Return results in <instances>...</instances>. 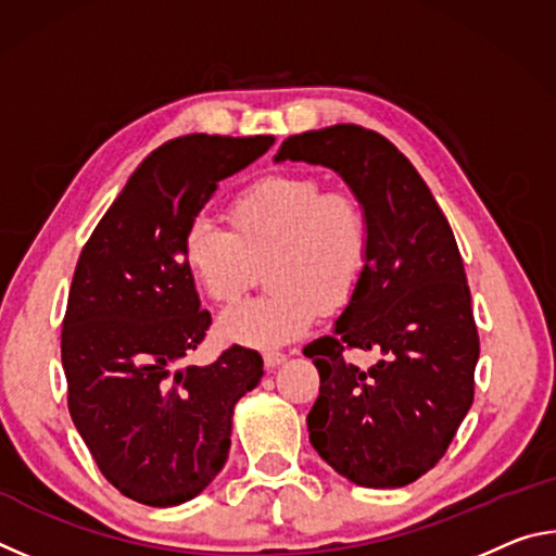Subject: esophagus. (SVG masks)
Listing matches in <instances>:
<instances>
[{
    "label": "esophagus",
    "instance_id": "34e87169",
    "mask_svg": "<svg viewBox=\"0 0 556 556\" xmlns=\"http://www.w3.org/2000/svg\"><path fill=\"white\" fill-rule=\"evenodd\" d=\"M287 361V355L285 353H279V351H267L265 353V365L267 368H279L281 363Z\"/></svg>",
    "mask_w": 556,
    "mask_h": 556
}]
</instances>
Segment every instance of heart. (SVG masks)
Wrapping results in <instances>:
<instances>
[{
  "instance_id": "heart-1",
  "label": "heart",
  "mask_w": 556,
  "mask_h": 556,
  "mask_svg": "<svg viewBox=\"0 0 556 556\" xmlns=\"http://www.w3.org/2000/svg\"><path fill=\"white\" fill-rule=\"evenodd\" d=\"M232 228L211 215L188 225L184 257L205 294L230 304L267 260L269 294L220 318V333L250 348H279L306 333L326 308H341L370 262V223L353 195L326 193L316 178H260L232 201Z\"/></svg>"
}]
</instances>
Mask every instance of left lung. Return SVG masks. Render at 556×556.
I'll use <instances>...</instances> for the list:
<instances>
[{
    "label": "left lung",
    "instance_id": "8db88e82",
    "mask_svg": "<svg viewBox=\"0 0 556 556\" xmlns=\"http://www.w3.org/2000/svg\"><path fill=\"white\" fill-rule=\"evenodd\" d=\"M275 162L331 168L370 223V262L333 333L304 348L321 388L308 439L365 488H402L439 464L473 404L481 353L464 260L425 178L390 139L357 125L304 131ZM345 346L378 350L357 369Z\"/></svg>",
    "mask_w": 556,
    "mask_h": 556
}]
</instances>
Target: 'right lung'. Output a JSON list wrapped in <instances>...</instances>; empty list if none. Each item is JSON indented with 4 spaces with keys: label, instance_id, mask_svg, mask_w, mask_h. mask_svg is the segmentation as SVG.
<instances>
[{
    "label": "right lung",
    "instance_id": "right-lung-1",
    "mask_svg": "<svg viewBox=\"0 0 556 556\" xmlns=\"http://www.w3.org/2000/svg\"><path fill=\"white\" fill-rule=\"evenodd\" d=\"M275 137L186 135L154 149L80 252L61 361L73 425L102 476L131 501L172 507L228 460L232 409L262 378V355L232 345L178 368L211 326L184 257L188 225L218 181Z\"/></svg>",
    "mask_w": 556,
    "mask_h": 556
}]
</instances>
